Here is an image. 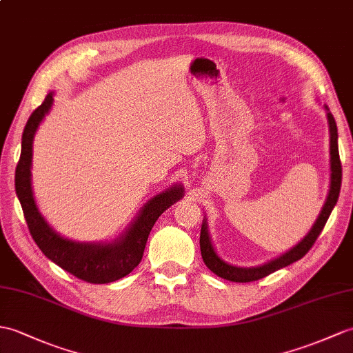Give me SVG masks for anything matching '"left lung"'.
I'll return each mask as SVG.
<instances>
[{"mask_svg":"<svg viewBox=\"0 0 353 353\" xmlns=\"http://www.w3.org/2000/svg\"><path fill=\"white\" fill-rule=\"evenodd\" d=\"M326 111V119H327V126H330V163H331V182H330V191H327L326 200L323 208L319 214L316 223L313 227L310 228V232L304 236V239H301L294 247H292L289 251L283 252L281 256H278L272 260L266 261L263 265L259 266H251V268H243V266H234L227 263L223 259L218 256V252L212 243L209 227H208V218L204 216L203 224H201V232H200V250H201V257L204 265H206L212 272L215 275L224 278L228 281L234 283H250L260 280V278L268 276L269 274L275 272V270L281 269L284 266L292 265L293 261H298L308 252V250L313 247L316 242L317 236L321 234L323 227L326 224L327 218H330L331 212L335 204H337L339 195H340V188H341V162H340V154H339V134H337V125H335L334 116L331 114L330 108L323 105Z\"/></svg>","mask_w":353,"mask_h":353,"instance_id":"obj_1","label":"left lung"}]
</instances>
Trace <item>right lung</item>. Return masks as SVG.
Segmentation results:
<instances>
[{"mask_svg":"<svg viewBox=\"0 0 353 353\" xmlns=\"http://www.w3.org/2000/svg\"><path fill=\"white\" fill-rule=\"evenodd\" d=\"M52 105L54 92L49 93L43 103L30 116L22 134L21 158L14 173L16 195L21 201L28 230L37 247L49 260L79 280L93 284L117 281L138 266L143 259L152 227L163 212L183 199L185 188L183 185L174 183L153 195L139 209L125 232L110 242H77L61 236L40 214L31 186L32 141L40 123L51 111Z\"/></svg>","mask_w":353,"mask_h":353,"instance_id":"right-lung-1","label":"right lung"}]
</instances>
